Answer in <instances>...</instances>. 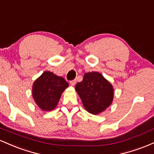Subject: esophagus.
Returning a JSON list of instances; mask_svg holds the SVG:
<instances>
[{"instance_id":"obj_1","label":"esophagus","mask_w":154,"mask_h":154,"mask_svg":"<svg viewBox=\"0 0 154 154\" xmlns=\"http://www.w3.org/2000/svg\"><path fill=\"white\" fill-rule=\"evenodd\" d=\"M70 83H71V85L72 86L75 85V84L77 83V80H76V79H74V80H72L71 82H70Z\"/></svg>"}]
</instances>
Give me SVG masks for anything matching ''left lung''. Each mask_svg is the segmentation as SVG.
I'll return each mask as SVG.
<instances>
[{"mask_svg":"<svg viewBox=\"0 0 154 154\" xmlns=\"http://www.w3.org/2000/svg\"><path fill=\"white\" fill-rule=\"evenodd\" d=\"M75 90L86 111L95 115L105 111L114 98L113 86L99 72L85 74L82 82L76 85Z\"/></svg>","mask_w":154,"mask_h":154,"instance_id":"1","label":"left lung"}]
</instances>
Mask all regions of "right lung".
Instances as JSON below:
<instances>
[{
  "label": "right lung",
  "mask_w": 154,
  "mask_h": 154,
  "mask_svg": "<svg viewBox=\"0 0 154 154\" xmlns=\"http://www.w3.org/2000/svg\"><path fill=\"white\" fill-rule=\"evenodd\" d=\"M69 86L62 77L49 71L44 72L33 83L32 97L35 102L43 111L54 109L61 94Z\"/></svg>",
  "instance_id": "right-lung-1"
}]
</instances>
